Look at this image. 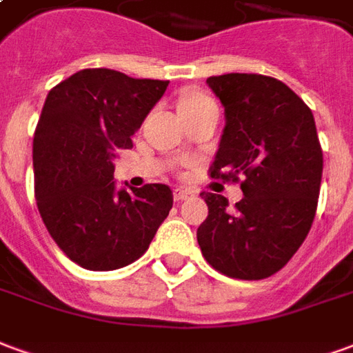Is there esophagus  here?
<instances>
[{
  "mask_svg": "<svg viewBox=\"0 0 353 353\" xmlns=\"http://www.w3.org/2000/svg\"><path fill=\"white\" fill-rule=\"evenodd\" d=\"M191 196V192L185 191V189H174V200L176 202H183V200H187Z\"/></svg>",
  "mask_w": 353,
  "mask_h": 353,
  "instance_id": "1",
  "label": "esophagus"
}]
</instances>
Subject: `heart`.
<instances>
[{
  "mask_svg": "<svg viewBox=\"0 0 353 353\" xmlns=\"http://www.w3.org/2000/svg\"><path fill=\"white\" fill-rule=\"evenodd\" d=\"M206 105H215L214 101L210 100L208 96L200 92H191V94H185L183 98L179 100V111H189V109H200V108H206Z\"/></svg>",
  "mask_w": 353,
  "mask_h": 353,
  "instance_id": "obj_1",
  "label": "heart"
}]
</instances>
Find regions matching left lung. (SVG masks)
<instances>
[{
  "instance_id": "obj_1",
  "label": "left lung",
  "mask_w": 353,
  "mask_h": 353,
  "mask_svg": "<svg viewBox=\"0 0 353 353\" xmlns=\"http://www.w3.org/2000/svg\"><path fill=\"white\" fill-rule=\"evenodd\" d=\"M225 108L212 179L240 183L244 199L202 192L196 230L204 259L238 280H263L288 265L318 208L323 153L310 108L281 81L259 73L208 77Z\"/></svg>"
}]
</instances>
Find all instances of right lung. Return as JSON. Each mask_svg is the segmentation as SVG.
<instances>
[{
    "label": "right lung",
    "instance_id": "right-lung-1",
    "mask_svg": "<svg viewBox=\"0 0 353 353\" xmlns=\"http://www.w3.org/2000/svg\"><path fill=\"white\" fill-rule=\"evenodd\" d=\"M168 81L132 79L90 68L50 88L34 134L37 210L50 238L87 270H117L139 259L168 217V185L115 191L113 159Z\"/></svg>",
    "mask_w": 353,
    "mask_h": 353
}]
</instances>
